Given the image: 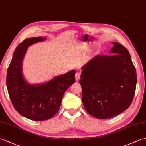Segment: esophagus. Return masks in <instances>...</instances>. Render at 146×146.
<instances>
[{
  "label": "esophagus",
  "instance_id": "esophagus-1",
  "mask_svg": "<svg viewBox=\"0 0 146 146\" xmlns=\"http://www.w3.org/2000/svg\"><path fill=\"white\" fill-rule=\"evenodd\" d=\"M80 78V74L79 73H76L75 74V80L77 81Z\"/></svg>",
  "mask_w": 146,
  "mask_h": 146
}]
</instances>
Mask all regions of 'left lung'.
Segmentation results:
<instances>
[{
    "label": "left lung",
    "mask_w": 146,
    "mask_h": 146,
    "mask_svg": "<svg viewBox=\"0 0 146 146\" xmlns=\"http://www.w3.org/2000/svg\"><path fill=\"white\" fill-rule=\"evenodd\" d=\"M113 44V55L93 58L83 66L80 80L84 109L101 119L127 110L137 83L136 71L128 50L119 43Z\"/></svg>",
    "instance_id": "8db88e82"
}]
</instances>
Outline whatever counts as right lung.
<instances>
[{"label": "right lung", "mask_w": 146, "mask_h": 146, "mask_svg": "<svg viewBox=\"0 0 146 146\" xmlns=\"http://www.w3.org/2000/svg\"><path fill=\"white\" fill-rule=\"evenodd\" d=\"M42 36L25 39L17 46L7 70L6 84L16 111L29 119L45 121L59 111L64 93L75 82L72 70L40 84H30L23 76L22 62L27 48L32 44L43 42Z\"/></svg>", "instance_id": "1"}]
</instances>
